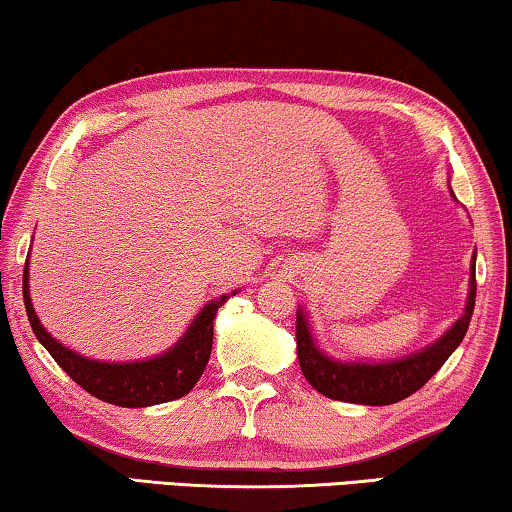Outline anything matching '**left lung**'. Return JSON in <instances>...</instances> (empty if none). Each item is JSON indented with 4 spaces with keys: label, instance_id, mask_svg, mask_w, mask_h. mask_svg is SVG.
<instances>
[{
    "label": "left lung",
    "instance_id": "left-lung-1",
    "mask_svg": "<svg viewBox=\"0 0 512 512\" xmlns=\"http://www.w3.org/2000/svg\"><path fill=\"white\" fill-rule=\"evenodd\" d=\"M452 194V192H450ZM455 199V194H452ZM475 306V253L471 257L469 294L464 313L452 322V327L422 350L410 352L399 359L385 362H345L327 355L318 345L311 320L304 306L297 308V357L308 383L329 399L364 403V406H390L420 390L434 373L441 369L452 352L464 341L471 325Z\"/></svg>",
    "mask_w": 512,
    "mask_h": 512
}]
</instances>
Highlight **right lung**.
Returning <instances> with one entry per match:
<instances>
[{
    "mask_svg": "<svg viewBox=\"0 0 512 512\" xmlns=\"http://www.w3.org/2000/svg\"><path fill=\"white\" fill-rule=\"evenodd\" d=\"M34 239V236H32ZM232 294H222L220 299H211L201 311L194 315L190 327L183 336L160 355L136 359V362H102V359L85 357L81 352L50 336V331L41 325L30 297V253H27L23 271V299L27 318L34 336L50 352V357L62 366L71 380H76L92 397L122 408H146L185 397L194 383L204 373L213 345V320L218 308Z\"/></svg>",
    "mask_w": 512,
    "mask_h": 512,
    "instance_id": "right-lung-1",
    "label": "right lung"
}]
</instances>
